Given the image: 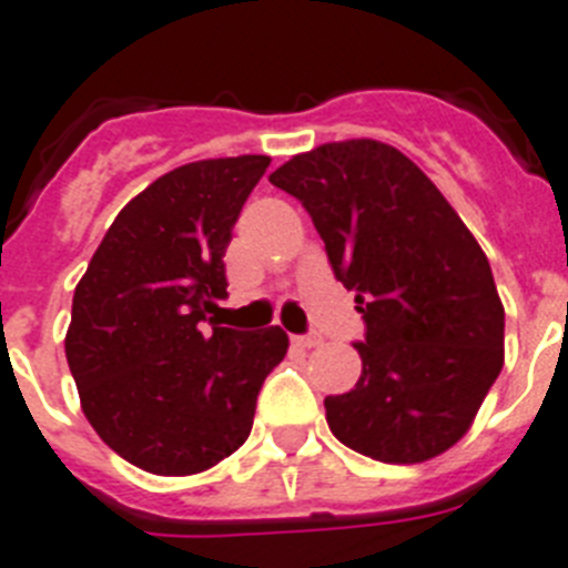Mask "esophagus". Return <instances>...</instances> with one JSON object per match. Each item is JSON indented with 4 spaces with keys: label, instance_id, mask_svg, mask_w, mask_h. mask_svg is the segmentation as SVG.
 Listing matches in <instances>:
<instances>
[{
    "label": "esophagus",
    "instance_id": "1",
    "mask_svg": "<svg viewBox=\"0 0 568 568\" xmlns=\"http://www.w3.org/2000/svg\"><path fill=\"white\" fill-rule=\"evenodd\" d=\"M292 343H297V346H306V349H312V346H317V343H321V335H292Z\"/></svg>",
    "mask_w": 568,
    "mask_h": 568
}]
</instances>
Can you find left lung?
<instances>
[{
    "instance_id": "left-lung-1",
    "label": "left lung",
    "mask_w": 568,
    "mask_h": 568,
    "mask_svg": "<svg viewBox=\"0 0 568 568\" xmlns=\"http://www.w3.org/2000/svg\"><path fill=\"white\" fill-rule=\"evenodd\" d=\"M268 181L306 207L364 314L361 378L323 402L332 433L395 465L445 454L503 369L505 308L474 233L404 152L369 138L294 155Z\"/></svg>"
}]
</instances>
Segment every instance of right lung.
I'll list each match as a JSON object with an SVG mask.
<instances>
[{
	"label": "right lung",
	"instance_id": "1",
	"mask_svg": "<svg viewBox=\"0 0 568 568\" xmlns=\"http://www.w3.org/2000/svg\"><path fill=\"white\" fill-rule=\"evenodd\" d=\"M268 155L184 164L112 222L74 288L65 357L98 436L138 468L187 476L245 445L288 349L280 326L202 323L227 297L225 247Z\"/></svg>",
	"mask_w": 568,
	"mask_h": 568
}]
</instances>
